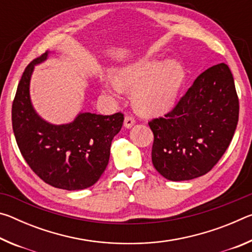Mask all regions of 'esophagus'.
<instances>
[{"instance_id": "esophagus-1", "label": "esophagus", "mask_w": 252, "mask_h": 252, "mask_svg": "<svg viewBox=\"0 0 252 252\" xmlns=\"http://www.w3.org/2000/svg\"><path fill=\"white\" fill-rule=\"evenodd\" d=\"M134 123H135V120L133 118L130 117V116H126L125 118V123H123V126H125L126 129H130V127L134 126Z\"/></svg>"}]
</instances>
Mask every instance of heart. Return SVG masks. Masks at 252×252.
Masks as SVG:
<instances>
[{"instance_id":"b5f03b06","label":"heart","mask_w":252,"mask_h":252,"mask_svg":"<svg viewBox=\"0 0 252 252\" xmlns=\"http://www.w3.org/2000/svg\"><path fill=\"white\" fill-rule=\"evenodd\" d=\"M113 82L103 80L106 90L118 94L132 90V103L140 113L158 116L172 108L185 80V70L176 59L156 62L143 57L112 71Z\"/></svg>"}]
</instances>
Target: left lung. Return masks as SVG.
Masks as SVG:
<instances>
[{
	"label": "left lung",
	"mask_w": 252,
	"mask_h": 252,
	"mask_svg": "<svg viewBox=\"0 0 252 252\" xmlns=\"http://www.w3.org/2000/svg\"><path fill=\"white\" fill-rule=\"evenodd\" d=\"M239 100L224 63L202 72L171 112L149 122L152 163L162 177L186 181L210 171L231 142Z\"/></svg>",
	"instance_id": "left-lung-1"
}]
</instances>
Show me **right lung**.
<instances>
[{
    "mask_svg": "<svg viewBox=\"0 0 252 252\" xmlns=\"http://www.w3.org/2000/svg\"><path fill=\"white\" fill-rule=\"evenodd\" d=\"M45 52L30 63L18 85L12 105V126L21 153L48 185L69 191L94 185L109 163L111 142L120 132L122 113L112 116L80 112L65 125H53L32 104L30 83L34 67L46 61Z\"/></svg>",
    "mask_w": 252,
    "mask_h": 252,
    "instance_id": "add662e5",
    "label": "right lung"
}]
</instances>
